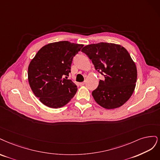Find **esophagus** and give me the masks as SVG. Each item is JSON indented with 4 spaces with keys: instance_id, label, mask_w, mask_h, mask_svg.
I'll list each match as a JSON object with an SVG mask.
<instances>
[{
    "instance_id": "1",
    "label": "esophagus",
    "mask_w": 160,
    "mask_h": 160,
    "mask_svg": "<svg viewBox=\"0 0 160 160\" xmlns=\"http://www.w3.org/2000/svg\"><path fill=\"white\" fill-rule=\"evenodd\" d=\"M85 84H86L85 82H80L79 85H80V86H84Z\"/></svg>"
}]
</instances>
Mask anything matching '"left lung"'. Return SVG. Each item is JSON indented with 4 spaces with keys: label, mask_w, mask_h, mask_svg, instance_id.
I'll use <instances>...</instances> for the list:
<instances>
[{
    "label": "left lung",
    "mask_w": 160,
    "mask_h": 160,
    "mask_svg": "<svg viewBox=\"0 0 160 160\" xmlns=\"http://www.w3.org/2000/svg\"><path fill=\"white\" fill-rule=\"evenodd\" d=\"M95 69L104 76L92 96L105 109L119 108L130 99L136 88L137 68L127 50L114 43L100 42L82 49Z\"/></svg>",
    "instance_id": "left-lung-1"
}]
</instances>
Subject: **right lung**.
Returning <instances> with one entry per match:
<instances>
[{
    "label": "right lung",
    "mask_w": 160,
    "mask_h": 160,
    "mask_svg": "<svg viewBox=\"0 0 160 160\" xmlns=\"http://www.w3.org/2000/svg\"><path fill=\"white\" fill-rule=\"evenodd\" d=\"M83 46L68 41L49 43L41 48L30 61L29 85L44 105L51 108L63 107L76 94L77 86L64 77L68 76L73 57Z\"/></svg>",
    "instance_id": "add662e5"
}]
</instances>
